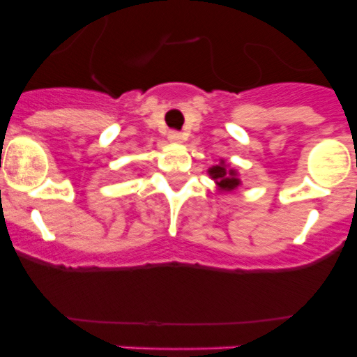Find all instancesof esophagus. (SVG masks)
<instances>
[{"label": "esophagus", "instance_id": "34e87169", "mask_svg": "<svg viewBox=\"0 0 357 357\" xmlns=\"http://www.w3.org/2000/svg\"><path fill=\"white\" fill-rule=\"evenodd\" d=\"M168 139L172 141V143H182L184 141V135L181 134V132H176V130H172L168 134Z\"/></svg>", "mask_w": 357, "mask_h": 357}]
</instances>
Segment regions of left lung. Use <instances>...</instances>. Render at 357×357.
Wrapping results in <instances>:
<instances>
[{"label": "left lung", "mask_w": 357, "mask_h": 357, "mask_svg": "<svg viewBox=\"0 0 357 357\" xmlns=\"http://www.w3.org/2000/svg\"><path fill=\"white\" fill-rule=\"evenodd\" d=\"M209 175L214 182H216L218 189L220 191H234V189L239 188L241 181L238 178V173L236 169H230L225 164V160H220V164L209 168Z\"/></svg>", "instance_id": "8db88e82"}]
</instances>
